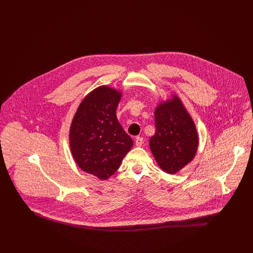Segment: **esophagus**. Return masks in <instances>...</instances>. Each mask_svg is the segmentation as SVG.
I'll list each match as a JSON object with an SVG mask.
<instances>
[{
    "instance_id": "esophagus-1",
    "label": "esophagus",
    "mask_w": 253,
    "mask_h": 253,
    "mask_svg": "<svg viewBox=\"0 0 253 253\" xmlns=\"http://www.w3.org/2000/svg\"><path fill=\"white\" fill-rule=\"evenodd\" d=\"M143 143H144L143 138H141V137H136V139H135V145H136L137 147L142 146Z\"/></svg>"
}]
</instances>
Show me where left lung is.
I'll return each instance as SVG.
<instances>
[{
  "label": "left lung",
  "mask_w": 253,
  "mask_h": 253,
  "mask_svg": "<svg viewBox=\"0 0 253 253\" xmlns=\"http://www.w3.org/2000/svg\"><path fill=\"white\" fill-rule=\"evenodd\" d=\"M155 134L150 138L151 152L159 167L175 174L194 158L198 148L195 124L176 95L155 109Z\"/></svg>",
  "instance_id": "1"
}]
</instances>
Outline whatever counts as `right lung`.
Segmentation results:
<instances>
[{"label":"right lung","instance_id":"obj_1","mask_svg":"<svg viewBox=\"0 0 253 253\" xmlns=\"http://www.w3.org/2000/svg\"><path fill=\"white\" fill-rule=\"evenodd\" d=\"M122 93L100 86L81 102L70 127V148L77 165L106 180L120 167L133 140L116 116Z\"/></svg>","mask_w":253,"mask_h":253}]
</instances>
